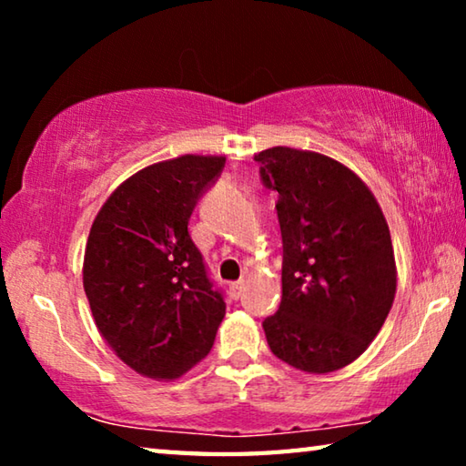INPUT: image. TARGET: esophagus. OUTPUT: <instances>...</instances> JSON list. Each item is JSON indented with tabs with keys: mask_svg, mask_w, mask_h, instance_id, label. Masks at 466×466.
<instances>
[{
	"mask_svg": "<svg viewBox=\"0 0 466 466\" xmlns=\"http://www.w3.org/2000/svg\"><path fill=\"white\" fill-rule=\"evenodd\" d=\"M230 294H232V298H236V299H238V298L244 294V281H242V279L232 283V286H230Z\"/></svg>",
	"mask_w": 466,
	"mask_h": 466,
	"instance_id": "34e87169",
	"label": "esophagus"
}]
</instances>
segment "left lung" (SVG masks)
<instances>
[{"mask_svg":"<svg viewBox=\"0 0 466 466\" xmlns=\"http://www.w3.org/2000/svg\"><path fill=\"white\" fill-rule=\"evenodd\" d=\"M278 193L281 302L263 320L275 358L302 372L351 364L389 317L397 269L389 224L358 175L333 157L291 147L255 156Z\"/></svg>","mask_w":466,"mask_h":466,"instance_id":"1","label":"left lung"}]
</instances>
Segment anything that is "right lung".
Wrapping results in <instances>:
<instances>
[{
  "label": "right lung",
  "instance_id": "obj_1",
  "mask_svg": "<svg viewBox=\"0 0 466 466\" xmlns=\"http://www.w3.org/2000/svg\"><path fill=\"white\" fill-rule=\"evenodd\" d=\"M224 156H180L125 180L86 244L84 291L100 335L136 372L172 380L208 356L226 314L188 219Z\"/></svg>",
  "mask_w": 466,
  "mask_h": 466
}]
</instances>
